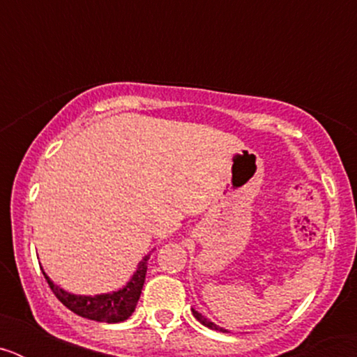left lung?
Segmentation results:
<instances>
[{
    "mask_svg": "<svg viewBox=\"0 0 357 357\" xmlns=\"http://www.w3.org/2000/svg\"><path fill=\"white\" fill-rule=\"evenodd\" d=\"M193 317L197 318V320L200 321V324H204V326H206V327H209V329H214V331H222V333H229V331L222 329V327H218L216 324H213V321H211V320H207L206 317H202V314L198 313V311H195V309H193Z\"/></svg>",
    "mask_w": 357,
    "mask_h": 357,
    "instance_id": "left-lung-1",
    "label": "left lung"
}]
</instances>
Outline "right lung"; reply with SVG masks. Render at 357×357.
I'll list each match as a JSON object with an SVG mask.
<instances>
[{
  "instance_id": "add662e5",
  "label": "right lung",
  "mask_w": 357,
  "mask_h": 357,
  "mask_svg": "<svg viewBox=\"0 0 357 357\" xmlns=\"http://www.w3.org/2000/svg\"><path fill=\"white\" fill-rule=\"evenodd\" d=\"M150 255H146L139 263L132 279L128 280V284L125 288L118 289L112 293H103V295L94 296H84V295H71V293L64 291L56 284H53L50 277L44 273L46 280H48L50 288L55 293V296L68 309H71L73 313H77L78 317L89 318V320L105 321V324H118V321L127 320L132 313H134L135 305L141 296V289L144 284V277H146V264Z\"/></svg>"
}]
</instances>
